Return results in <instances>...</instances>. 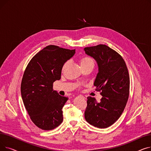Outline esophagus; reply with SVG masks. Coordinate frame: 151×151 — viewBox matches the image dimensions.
Instances as JSON below:
<instances>
[{
    "label": "esophagus",
    "instance_id": "1",
    "mask_svg": "<svg viewBox=\"0 0 151 151\" xmlns=\"http://www.w3.org/2000/svg\"><path fill=\"white\" fill-rule=\"evenodd\" d=\"M81 97H82L83 99H84V97H83V96H81Z\"/></svg>",
    "mask_w": 151,
    "mask_h": 151
}]
</instances>
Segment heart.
<instances>
[{"instance_id": "1", "label": "heart", "mask_w": 151, "mask_h": 151, "mask_svg": "<svg viewBox=\"0 0 151 151\" xmlns=\"http://www.w3.org/2000/svg\"><path fill=\"white\" fill-rule=\"evenodd\" d=\"M80 63L81 67H82V68H84L86 67H88V66H90V65L94 66L93 60L89 57H83V58H81L80 59ZM67 64H68V62L65 63V64L63 65V69H64L67 67Z\"/></svg>"}]
</instances>
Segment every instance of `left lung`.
<instances>
[{
    "label": "left lung",
    "mask_w": 151,
    "mask_h": 151,
    "mask_svg": "<svg viewBox=\"0 0 151 151\" xmlns=\"http://www.w3.org/2000/svg\"><path fill=\"white\" fill-rule=\"evenodd\" d=\"M87 55L96 60L99 71L93 85L101 91L100 102L88 97L84 113L86 121L100 129L113 125L120 117L129 96L130 78L121 55L105 45L86 47Z\"/></svg>",
    "instance_id": "obj_1"
}]
</instances>
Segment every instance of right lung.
<instances>
[{"label":"right lung","instance_id":"1","mask_svg":"<svg viewBox=\"0 0 151 151\" xmlns=\"http://www.w3.org/2000/svg\"><path fill=\"white\" fill-rule=\"evenodd\" d=\"M75 53V50L49 45L34 55L24 73V105L32 121L42 130H52L63 121L62 108L68 98L54 91L52 84L60 80L63 65Z\"/></svg>","mask_w":151,"mask_h":151}]
</instances>
